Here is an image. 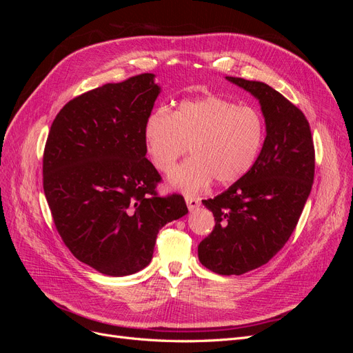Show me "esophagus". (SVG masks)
<instances>
[{"instance_id":"34e87169","label":"esophagus","mask_w":353,"mask_h":353,"mask_svg":"<svg viewBox=\"0 0 353 353\" xmlns=\"http://www.w3.org/2000/svg\"><path fill=\"white\" fill-rule=\"evenodd\" d=\"M185 203L190 210H194L200 206V199L199 197H193V196H185Z\"/></svg>"}]
</instances>
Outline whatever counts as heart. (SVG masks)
<instances>
[{
    "label": "heart",
    "instance_id": "1",
    "mask_svg": "<svg viewBox=\"0 0 353 353\" xmlns=\"http://www.w3.org/2000/svg\"><path fill=\"white\" fill-rule=\"evenodd\" d=\"M145 150L157 170L169 174L187 152L193 154L170 175L174 187L193 194L210 184H231L249 172L265 138L261 114L248 105L209 95L183 101L168 113L148 114Z\"/></svg>",
    "mask_w": 353,
    "mask_h": 353
}]
</instances>
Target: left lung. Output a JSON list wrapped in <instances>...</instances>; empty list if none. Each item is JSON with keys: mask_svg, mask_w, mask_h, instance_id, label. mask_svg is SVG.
<instances>
[{"mask_svg": "<svg viewBox=\"0 0 353 353\" xmlns=\"http://www.w3.org/2000/svg\"><path fill=\"white\" fill-rule=\"evenodd\" d=\"M261 103L266 137L256 162L219 196L203 200L215 228L199 244V259L221 275L259 268L290 239L315 174L309 122L284 95L258 81L227 77Z\"/></svg>", "mask_w": 353, "mask_h": 353, "instance_id": "8db88e82", "label": "left lung"}]
</instances>
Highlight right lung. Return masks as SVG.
<instances>
[{
  "label": "right lung",
  "mask_w": 353,
  "mask_h": 353,
  "mask_svg": "<svg viewBox=\"0 0 353 353\" xmlns=\"http://www.w3.org/2000/svg\"><path fill=\"white\" fill-rule=\"evenodd\" d=\"M160 92L153 73L105 83L70 100L46 143L42 183L52 221L78 261L104 275L150 263L159 230L188 213L181 194L160 197L143 130Z\"/></svg>",
  "instance_id": "obj_1"
}]
</instances>
